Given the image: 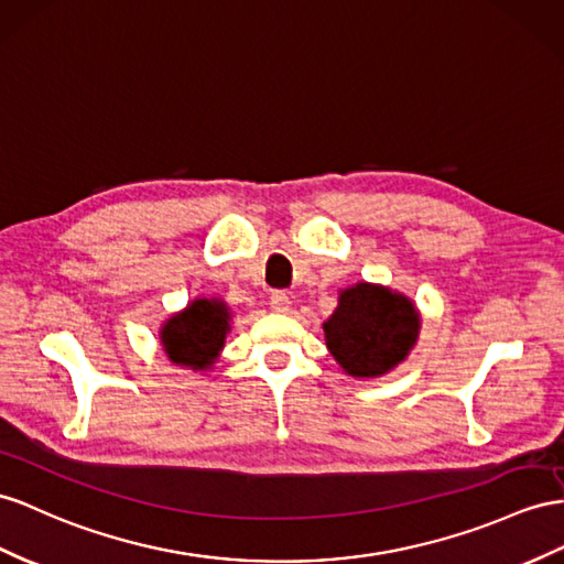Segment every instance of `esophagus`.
<instances>
[{
	"mask_svg": "<svg viewBox=\"0 0 564 564\" xmlns=\"http://www.w3.org/2000/svg\"><path fill=\"white\" fill-rule=\"evenodd\" d=\"M269 307H271V312H276V314H285L288 310H291V297H288L285 293H271V297H269Z\"/></svg>",
	"mask_w": 564,
	"mask_h": 564,
	"instance_id": "1",
	"label": "esophagus"
}]
</instances>
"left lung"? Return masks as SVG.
<instances>
[{"label":"left lung","instance_id":"1","mask_svg":"<svg viewBox=\"0 0 564 564\" xmlns=\"http://www.w3.org/2000/svg\"><path fill=\"white\" fill-rule=\"evenodd\" d=\"M420 328L422 314L405 293L359 281L338 293V307L324 322V338L348 377L379 379L405 362Z\"/></svg>","mask_w":564,"mask_h":564}]
</instances>
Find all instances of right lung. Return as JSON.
I'll return each instance as SVG.
<instances>
[{
    "instance_id": "right-lung-1",
    "label": "right lung",
    "mask_w": 564,
    "mask_h": 564,
    "mask_svg": "<svg viewBox=\"0 0 564 564\" xmlns=\"http://www.w3.org/2000/svg\"><path fill=\"white\" fill-rule=\"evenodd\" d=\"M234 314L221 297H195L159 328V343L171 365L209 371L219 359Z\"/></svg>"
}]
</instances>
